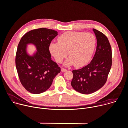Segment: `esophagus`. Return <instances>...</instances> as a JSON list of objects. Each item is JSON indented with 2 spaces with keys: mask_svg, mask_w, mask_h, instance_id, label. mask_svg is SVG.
Returning <instances> with one entry per match:
<instances>
[{
  "mask_svg": "<svg viewBox=\"0 0 128 128\" xmlns=\"http://www.w3.org/2000/svg\"><path fill=\"white\" fill-rule=\"evenodd\" d=\"M67 70H66V69H65V68H61V71H62V72H64V71H66Z\"/></svg>",
  "mask_w": 128,
  "mask_h": 128,
  "instance_id": "1",
  "label": "esophagus"
}]
</instances>
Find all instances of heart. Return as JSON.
Here are the masks:
<instances>
[{
    "label": "heart",
    "mask_w": 128,
    "mask_h": 128,
    "mask_svg": "<svg viewBox=\"0 0 128 128\" xmlns=\"http://www.w3.org/2000/svg\"><path fill=\"white\" fill-rule=\"evenodd\" d=\"M58 41L50 43V50L58 63L66 57L68 52L69 58L65 62L66 65H85L92 57L96 45V38L90 33L66 32L59 36Z\"/></svg>",
    "instance_id": "b5f03b06"
}]
</instances>
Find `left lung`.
Masks as SVG:
<instances>
[{"label":"left lung","mask_w":128,"mask_h":128,"mask_svg":"<svg viewBox=\"0 0 128 128\" xmlns=\"http://www.w3.org/2000/svg\"><path fill=\"white\" fill-rule=\"evenodd\" d=\"M97 42L95 55L91 62L81 69L72 70L71 84L76 90L84 94L93 93L106 83L112 65V51L105 34L93 29Z\"/></svg>","instance_id":"1"}]
</instances>
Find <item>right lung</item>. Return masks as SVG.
Wrapping results in <instances>:
<instances>
[{
	"instance_id": "add662e5",
	"label": "right lung",
	"mask_w": 128,
	"mask_h": 128,
	"mask_svg": "<svg viewBox=\"0 0 128 128\" xmlns=\"http://www.w3.org/2000/svg\"><path fill=\"white\" fill-rule=\"evenodd\" d=\"M58 32L52 29L41 28L25 34L18 46L16 66L20 81L31 93L38 94L46 90L61 68L51 59L49 50L52 40ZM32 43L38 51L33 56H28L26 46Z\"/></svg>"
}]
</instances>
